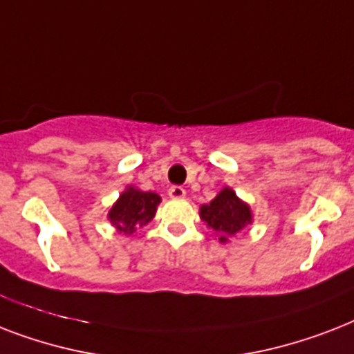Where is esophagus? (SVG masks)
Instances as JSON below:
<instances>
[{
    "mask_svg": "<svg viewBox=\"0 0 354 354\" xmlns=\"http://www.w3.org/2000/svg\"><path fill=\"white\" fill-rule=\"evenodd\" d=\"M169 196H171L172 200H180L185 196V189L180 187V185H172L171 189H169Z\"/></svg>",
    "mask_w": 354,
    "mask_h": 354,
    "instance_id": "esophagus-1",
    "label": "esophagus"
}]
</instances>
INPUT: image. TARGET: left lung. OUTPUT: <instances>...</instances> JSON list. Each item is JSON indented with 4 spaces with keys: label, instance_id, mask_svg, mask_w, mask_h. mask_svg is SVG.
Here are the masks:
<instances>
[{
    "label": "left lung",
    "instance_id": "8db88e82",
    "mask_svg": "<svg viewBox=\"0 0 354 354\" xmlns=\"http://www.w3.org/2000/svg\"><path fill=\"white\" fill-rule=\"evenodd\" d=\"M200 218L216 232L221 242H227L236 233L252 224V209L246 202H242L230 187H224L209 204L200 207Z\"/></svg>",
    "mask_w": 354,
    "mask_h": 354
}]
</instances>
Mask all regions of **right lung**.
Returning a JSON list of instances; mask_svg holds the SVG:
<instances>
[{
	"label": "right lung",
	"instance_id": "obj_1",
	"mask_svg": "<svg viewBox=\"0 0 354 354\" xmlns=\"http://www.w3.org/2000/svg\"><path fill=\"white\" fill-rule=\"evenodd\" d=\"M161 202L160 194L145 193L139 189L128 185L121 194L118 202L108 211V221L112 222L119 233L132 235L139 227L147 226L156 215L158 204Z\"/></svg>",
	"mask_w": 354,
	"mask_h": 354
}]
</instances>
